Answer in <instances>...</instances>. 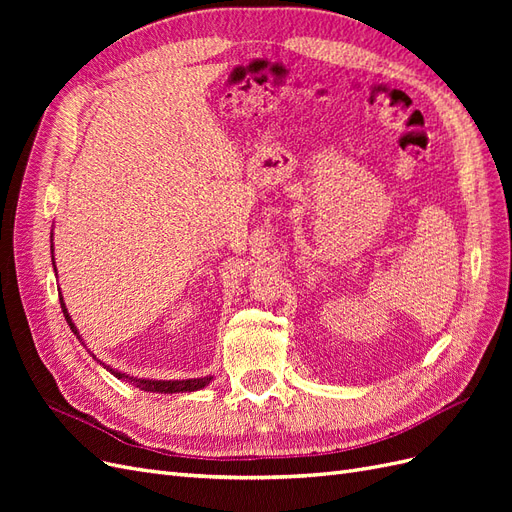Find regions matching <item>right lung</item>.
Listing matches in <instances>:
<instances>
[{"mask_svg": "<svg viewBox=\"0 0 512 512\" xmlns=\"http://www.w3.org/2000/svg\"><path fill=\"white\" fill-rule=\"evenodd\" d=\"M53 247V245H51ZM55 265V262H53ZM59 303H61V309H64V316H66V322H68V327L72 329V333L81 339V335H79V331H76V327H74V322H72V318H70V314H68V309H66V303H64V299L59 297ZM83 342V339H81ZM104 365V363H102ZM106 367V365H104ZM108 371H111V374L115 376V378H126V380H130L132 384H136L138 389L141 391H147V393H192V391H198V389H205V386L211 382V376H207V378H192V380H141V378H130V376H126V374H121V371H115V369H111V367H106Z\"/></svg>", "mask_w": 512, "mask_h": 512, "instance_id": "1", "label": "right lung"}]
</instances>
